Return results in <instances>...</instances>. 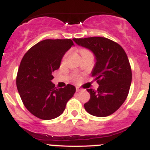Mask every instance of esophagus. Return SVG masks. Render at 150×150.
Segmentation results:
<instances>
[{
  "label": "esophagus",
  "instance_id": "obj_1",
  "mask_svg": "<svg viewBox=\"0 0 150 150\" xmlns=\"http://www.w3.org/2000/svg\"><path fill=\"white\" fill-rule=\"evenodd\" d=\"M82 90V88H79V87H76V91H80Z\"/></svg>",
  "mask_w": 150,
  "mask_h": 150
}]
</instances>
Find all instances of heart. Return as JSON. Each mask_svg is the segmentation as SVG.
<instances>
[{
  "mask_svg": "<svg viewBox=\"0 0 150 150\" xmlns=\"http://www.w3.org/2000/svg\"><path fill=\"white\" fill-rule=\"evenodd\" d=\"M85 52H88V51L86 50H81V53H85ZM72 80L75 81V82H78V81H80V80H81L80 76L78 75H77V74H74V75H72Z\"/></svg>",
  "mask_w": 150,
  "mask_h": 150,
  "instance_id": "obj_1",
  "label": "heart"
}]
</instances>
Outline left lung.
Here are the masks:
<instances>
[{
    "label": "left lung",
    "instance_id": "obj_1",
    "mask_svg": "<svg viewBox=\"0 0 150 150\" xmlns=\"http://www.w3.org/2000/svg\"><path fill=\"white\" fill-rule=\"evenodd\" d=\"M96 56L91 76L99 84L97 90L87 88L90 99L84 104L88 114L105 117L114 114L128 95L132 81V71L128 58L121 45L109 39L93 36L73 39Z\"/></svg>",
    "mask_w": 150,
    "mask_h": 150
}]
</instances>
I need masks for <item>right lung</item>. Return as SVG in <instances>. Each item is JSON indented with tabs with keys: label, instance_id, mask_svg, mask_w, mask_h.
Masks as SVG:
<instances>
[{
	"label": "right lung",
	"instance_id": "1",
	"mask_svg": "<svg viewBox=\"0 0 150 150\" xmlns=\"http://www.w3.org/2000/svg\"><path fill=\"white\" fill-rule=\"evenodd\" d=\"M73 45L70 39L45 40L30 47L22 59L16 83L25 107L37 118L49 120L59 117L74 95L75 87L67 84L57 88L52 73Z\"/></svg>",
	"mask_w": 150,
	"mask_h": 150
}]
</instances>
